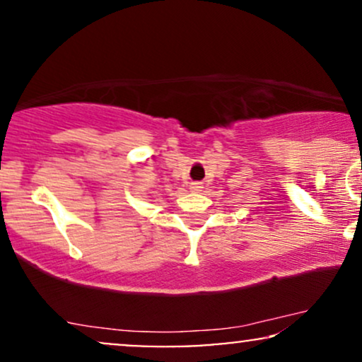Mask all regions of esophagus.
Here are the masks:
<instances>
[{
    "label": "esophagus",
    "instance_id": "34e87169",
    "mask_svg": "<svg viewBox=\"0 0 362 362\" xmlns=\"http://www.w3.org/2000/svg\"><path fill=\"white\" fill-rule=\"evenodd\" d=\"M201 189H202L201 182H192V184H190V190H194V192H199Z\"/></svg>",
    "mask_w": 362,
    "mask_h": 362
}]
</instances>
